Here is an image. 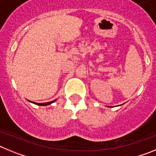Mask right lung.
<instances>
[{
  "label": "right lung",
  "mask_w": 156,
  "mask_h": 156,
  "mask_svg": "<svg viewBox=\"0 0 156 156\" xmlns=\"http://www.w3.org/2000/svg\"><path fill=\"white\" fill-rule=\"evenodd\" d=\"M55 101H56V99L55 100L52 101H49V102H46V103H36V102H34V101H30V102H33L34 104L37 105H50V104H51V103L55 102Z\"/></svg>",
  "instance_id": "right-lung-1"
}]
</instances>
